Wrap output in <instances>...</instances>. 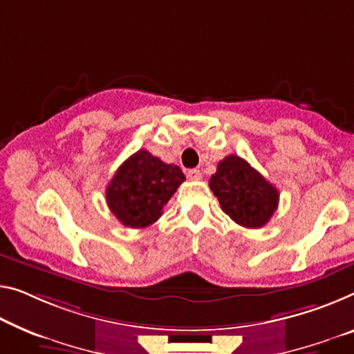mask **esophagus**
I'll return each mask as SVG.
<instances>
[{
  "label": "esophagus",
  "instance_id": "1",
  "mask_svg": "<svg viewBox=\"0 0 354 354\" xmlns=\"http://www.w3.org/2000/svg\"><path fill=\"white\" fill-rule=\"evenodd\" d=\"M187 177L189 178V180H201V178H203V172H201L199 169H189L187 172Z\"/></svg>",
  "mask_w": 354,
  "mask_h": 354
}]
</instances>
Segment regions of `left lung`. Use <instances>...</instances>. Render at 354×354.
Masks as SVG:
<instances>
[{"mask_svg":"<svg viewBox=\"0 0 354 354\" xmlns=\"http://www.w3.org/2000/svg\"><path fill=\"white\" fill-rule=\"evenodd\" d=\"M209 187L220 205L237 225L258 230L270 220L279 205V192L248 162L230 155L218 162Z\"/></svg>","mask_w":354,"mask_h":354,"instance_id":"left-lung-1","label":"left lung"}]
</instances>
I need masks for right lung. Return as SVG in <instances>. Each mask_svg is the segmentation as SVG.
<instances>
[{
    "instance_id": "right-lung-1",
    "label": "right lung",
    "mask_w": 354,
    "mask_h": 354,
    "mask_svg": "<svg viewBox=\"0 0 354 354\" xmlns=\"http://www.w3.org/2000/svg\"><path fill=\"white\" fill-rule=\"evenodd\" d=\"M185 180L182 169L139 150L118 167L106 189L109 209L124 226L140 230L160 218Z\"/></svg>"
}]
</instances>
